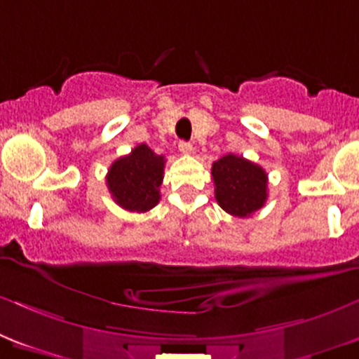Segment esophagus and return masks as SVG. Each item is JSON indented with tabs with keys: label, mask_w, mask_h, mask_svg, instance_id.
Here are the masks:
<instances>
[{
	"label": "esophagus",
	"mask_w": 359,
	"mask_h": 359,
	"mask_svg": "<svg viewBox=\"0 0 359 359\" xmlns=\"http://www.w3.org/2000/svg\"><path fill=\"white\" fill-rule=\"evenodd\" d=\"M179 150L182 152L184 155H191L192 154V145L189 144V142H179Z\"/></svg>",
	"instance_id": "34e87169"
}]
</instances>
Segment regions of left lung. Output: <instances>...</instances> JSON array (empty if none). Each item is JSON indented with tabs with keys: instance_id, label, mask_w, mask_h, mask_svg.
I'll return each mask as SVG.
<instances>
[{
	"instance_id": "1",
	"label": "left lung",
	"mask_w": 359,
	"mask_h": 359,
	"mask_svg": "<svg viewBox=\"0 0 359 359\" xmlns=\"http://www.w3.org/2000/svg\"><path fill=\"white\" fill-rule=\"evenodd\" d=\"M215 198L227 214L249 217L267 201V174L257 163L227 154L212 163Z\"/></svg>"
}]
</instances>
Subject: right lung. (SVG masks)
<instances>
[{
	"label": "right lung",
	"mask_w": 359,
	"mask_h": 359,
	"mask_svg": "<svg viewBox=\"0 0 359 359\" xmlns=\"http://www.w3.org/2000/svg\"><path fill=\"white\" fill-rule=\"evenodd\" d=\"M165 157L140 144L125 157L116 158L107 174V187L114 201L130 212H147L161 201Z\"/></svg>",
	"instance_id": "obj_1"
}]
</instances>
